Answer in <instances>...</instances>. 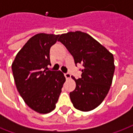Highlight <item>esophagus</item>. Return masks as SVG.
<instances>
[{"mask_svg": "<svg viewBox=\"0 0 133 133\" xmlns=\"http://www.w3.org/2000/svg\"><path fill=\"white\" fill-rule=\"evenodd\" d=\"M65 75V78H66L67 79H68L70 78L71 77V75H70V73H69V72H66V73H65L64 74Z\"/></svg>", "mask_w": 133, "mask_h": 133, "instance_id": "esophagus-1", "label": "esophagus"}]
</instances>
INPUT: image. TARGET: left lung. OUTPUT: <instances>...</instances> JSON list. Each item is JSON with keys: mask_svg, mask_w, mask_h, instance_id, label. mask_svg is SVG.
<instances>
[{"mask_svg": "<svg viewBox=\"0 0 133 133\" xmlns=\"http://www.w3.org/2000/svg\"><path fill=\"white\" fill-rule=\"evenodd\" d=\"M74 58L82 64L81 77L76 79L75 90L70 92L74 107L81 111L95 109L110 90L115 72L114 57L105 48L85 32L77 31L61 34L58 39Z\"/></svg>", "mask_w": 133, "mask_h": 133, "instance_id": "1", "label": "left lung"}]
</instances>
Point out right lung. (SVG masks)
<instances>
[{
    "mask_svg": "<svg viewBox=\"0 0 133 133\" xmlns=\"http://www.w3.org/2000/svg\"><path fill=\"white\" fill-rule=\"evenodd\" d=\"M59 35L41 33L30 38L18 52L11 69L16 85L27 105L41 114L56 107L65 81L60 70H50V48Z\"/></svg>",
    "mask_w": 133,
    "mask_h": 133,
    "instance_id": "add662e5",
    "label": "right lung"
}]
</instances>
